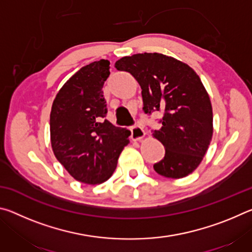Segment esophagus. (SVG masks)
<instances>
[{
	"instance_id": "1",
	"label": "esophagus",
	"mask_w": 252,
	"mask_h": 252,
	"mask_svg": "<svg viewBox=\"0 0 252 252\" xmlns=\"http://www.w3.org/2000/svg\"><path fill=\"white\" fill-rule=\"evenodd\" d=\"M130 131H131L132 139H133L134 141H139V140H141L144 136V134H146V132H144V130L139 125H134L130 126Z\"/></svg>"
}]
</instances>
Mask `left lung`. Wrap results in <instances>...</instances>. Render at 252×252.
<instances>
[{
    "mask_svg": "<svg viewBox=\"0 0 252 252\" xmlns=\"http://www.w3.org/2000/svg\"><path fill=\"white\" fill-rule=\"evenodd\" d=\"M141 87L143 112L162 113V126L151 130L165 149L153 165L160 176L185 178L202 161L212 138L210 97L198 74L186 63L160 53H139L116 62Z\"/></svg>",
    "mask_w": 252,
    "mask_h": 252,
    "instance_id": "obj_1",
    "label": "left lung"
}]
</instances>
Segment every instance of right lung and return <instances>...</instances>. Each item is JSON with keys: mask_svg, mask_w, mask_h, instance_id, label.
I'll list each match as a JSON object with an SVG mask.
<instances>
[{"mask_svg": "<svg viewBox=\"0 0 252 252\" xmlns=\"http://www.w3.org/2000/svg\"><path fill=\"white\" fill-rule=\"evenodd\" d=\"M109 65L108 60H100L81 67L58 92L50 114L55 158L75 180L88 185H99L112 176L131 134L105 119L102 88Z\"/></svg>", "mask_w": 252, "mask_h": 252, "instance_id": "1", "label": "right lung"}]
</instances>
